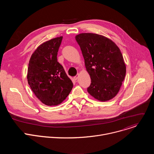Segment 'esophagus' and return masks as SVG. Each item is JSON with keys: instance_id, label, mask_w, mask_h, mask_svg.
I'll use <instances>...</instances> for the list:
<instances>
[{"instance_id": "34e87169", "label": "esophagus", "mask_w": 154, "mask_h": 154, "mask_svg": "<svg viewBox=\"0 0 154 154\" xmlns=\"http://www.w3.org/2000/svg\"><path fill=\"white\" fill-rule=\"evenodd\" d=\"M77 79H78V75H75V77H74V79L75 80H77Z\"/></svg>"}]
</instances>
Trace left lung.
Masks as SVG:
<instances>
[{
	"label": "left lung",
	"instance_id": "1",
	"mask_svg": "<svg viewBox=\"0 0 154 154\" xmlns=\"http://www.w3.org/2000/svg\"><path fill=\"white\" fill-rule=\"evenodd\" d=\"M75 39L91 80L88 92L100 101L113 99L119 92L126 73L120 49L111 39L96 33H80Z\"/></svg>",
	"mask_w": 154,
	"mask_h": 154
}]
</instances>
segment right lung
<instances>
[{
	"mask_svg": "<svg viewBox=\"0 0 154 154\" xmlns=\"http://www.w3.org/2000/svg\"><path fill=\"white\" fill-rule=\"evenodd\" d=\"M63 36L44 42L32 54L27 81L36 97L48 106L60 104L71 91L73 83L57 61Z\"/></svg>",
	"mask_w": 154,
	"mask_h": 154,
	"instance_id": "add662e5",
	"label": "right lung"
}]
</instances>
